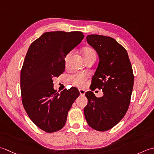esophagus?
Returning a JSON list of instances; mask_svg holds the SVG:
<instances>
[{
    "instance_id": "34e87169",
    "label": "esophagus",
    "mask_w": 154,
    "mask_h": 154,
    "mask_svg": "<svg viewBox=\"0 0 154 154\" xmlns=\"http://www.w3.org/2000/svg\"><path fill=\"white\" fill-rule=\"evenodd\" d=\"M79 92H80V94L81 96H84L86 93V91L83 89H79Z\"/></svg>"
}]
</instances>
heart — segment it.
I'll return each mask as SVG.
<instances>
[{
	"mask_svg": "<svg viewBox=\"0 0 154 154\" xmlns=\"http://www.w3.org/2000/svg\"><path fill=\"white\" fill-rule=\"evenodd\" d=\"M82 54L84 56V59H87L92 56H96V53L91 48L89 47H85L82 49ZM72 55V52H69L65 56V63L67 64L70 58V56ZM70 82L73 84V85L78 86V87H83L86 84V81L87 80V75L85 74H74L71 76L69 78Z\"/></svg>",
	"mask_w": 154,
	"mask_h": 154,
	"instance_id": "1",
	"label": "heart"
}]
</instances>
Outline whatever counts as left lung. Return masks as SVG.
Returning <instances> with one entry per match:
<instances>
[{
	"instance_id": "1",
	"label": "left lung",
	"mask_w": 154,
	"mask_h": 154,
	"mask_svg": "<svg viewBox=\"0 0 154 154\" xmlns=\"http://www.w3.org/2000/svg\"><path fill=\"white\" fill-rule=\"evenodd\" d=\"M86 41L99 57L92 88L102 89L103 94L97 98L91 91L86 92L84 113L91 128L104 131L115 126L128 111L134 86L132 68L127 51L113 38L90 34Z\"/></svg>"
}]
</instances>
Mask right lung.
Instances as JSON below:
<instances>
[{"label":"right lung","mask_w":154,"mask_h":154,"mask_svg":"<svg viewBox=\"0 0 154 154\" xmlns=\"http://www.w3.org/2000/svg\"><path fill=\"white\" fill-rule=\"evenodd\" d=\"M84 37L80 31L47 32L31 44L25 56L20 72L22 101L30 120L46 132L64 126L68 112L80 95L75 87L59 94L52 78L64 72L65 56Z\"/></svg>","instance_id":"right-lung-1"}]
</instances>
